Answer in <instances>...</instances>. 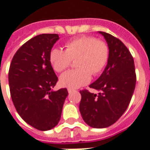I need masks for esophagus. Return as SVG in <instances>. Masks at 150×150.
<instances>
[{
  "label": "esophagus",
  "mask_w": 150,
  "mask_h": 150,
  "mask_svg": "<svg viewBox=\"0 0 150 150\" xmlns=\"http://www.w3.org/2000/svg\"><path fill=\"white\" fill-rule=\"evenodd\" d=\"M67 91H68V93H71L72 91H74V90H73V89H71V88H68V89H67Z\"/></svg>",
  "instance_id": "1"
}]
</instances>
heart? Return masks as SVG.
Returning a JSON list of instances; mask_svg holds the SVG:
<instances>
[{
	"mask_svg": "<svg viewBox=\"0 0 150 150\" xmlns=\"http://www.w3.org/2000/svg\"><path fill=\"white\" fill-rule=\"evenodd\" d=\"M66 50L54 48L50 54V62L56 71L68 67L72 59L78 58L79 68L70 70L61 75L60 84L66 88H78L88 83L92 75H99L107 65L109 48L107 43L91 36H82L66 43Z\"/></svg>",
	"mask_w": 150,
	"mask_h": 150,
	"instance_id": "obj_1",
	"label": "heart"
}]
</instances>
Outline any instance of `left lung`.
Returning <instances> with one entry per match:
<instances>
[{
  "label": "left lung",
  "instance_id": "8db88e82",
  "mask_svg": "<svg viewBox=\"0 0 150 150\" xmlns=\"http://www.w3.org/2000/svg\"><path fill=\"white\" fill-rule=\"evenodd\" d=\"M109 48L107 66L90 88L97 94L80 91L79 111L91 128L104 129L113 125L125 112L136 85L134 61L125 44L112 35L99 31Z\"/></svg>",
  "mask_w": 150,
  "mask_h": 150
}]
</instances>
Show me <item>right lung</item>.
Returning a JSON list of instances; mask_svg holds the SVG:
<instances>
[{"mask_svg":"<svg viewBox=\"0 0 150 150\" xmlns=\"http://www.w3.org/2000/svg\"><path fill=\"white\" fill-rule=\"evenodd\" d=\"M58 34L35 36L18 49L8 71V83L16 110L30 125L41 131L54 128L68 95L67 88L54 91L58 81L50 62Z\"/></svg>","mask_w":150,"mask_h":150,"instance_id":"obj_1","label":"right lung"}]
</instances>
